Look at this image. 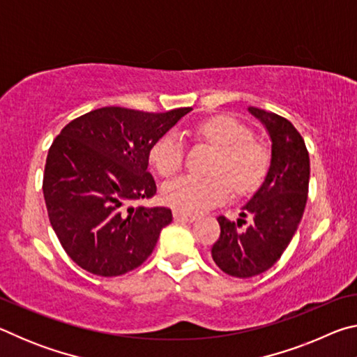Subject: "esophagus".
I'll list each match as a JSON object with an SVG mask.
<instances>
[{"mask_svg":"<svg viewBox=\"0 0 357 357\" xmlns=\"http://www.w3.org/2000/svg\"><path fill=\"white\" fill-rule=\"evenodd\" d=\"M173 217H174V220H183V222H195L197 220L195 214L181 213V211H173Z\"/></svg>","mask_w":357,"mask_h":357,"instance_id":"34e87169","label":"esophagus"}]
</instances>
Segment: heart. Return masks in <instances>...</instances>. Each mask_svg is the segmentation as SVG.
Returning <instances> with one entry per match:
<instances>
[{"instance_id":"b5f03b06","label":"heart","mask_w":357,"mask_h":357,"mask_svg":"<svg viewBox=\"0 0 357 357\" xmlns=\"http://www.w3.org/2000/svg\"><path fill=\"white\" fill-rule=\"evenodd\" d=\"M197 142L215 149L208 172L211 176H181L162 187V200L181 213L215 206L229 192L247 195L257 190L268 173L271 154L266 144L252 137V130L239 119L217 114L192 129ZM184 146L176 134H165L149 149V164L160 176L168 178L183 164Z\"/></svg>"}]
</instances>
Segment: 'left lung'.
I'll use <instances>...</instances> for the list:
<instances>
[{
	"label": "left lung",
	"mask_w": 357,
	"mask_h": 357,
	"mask_svg": "<svg viewBox=\"0 0 357 357\" xmlns=\"http://www.w3.org/2000/svg\"><path fill=\"white\" fill-rule=\"evenodd\" d=\"M271 138V164L263 184L243 206L241 219L220 215V238L211 255L223 273L247 279L273 268L293 239L309 192L310 159L294 126L279 114L249 107ZM249 216L244 229L243 219Z\"/></svg>",
	"instance_id": "8db88e82"
}]
</instances>
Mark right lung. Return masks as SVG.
<instances>
[{"instance_id": "1", "label": "right lung", "mask_w": 357, "mask_h": 357, "mask_svg": "<svg viewBox=\"0 0 357 357\" xmlns=\"http://www.w3.org/2000/svg\"><path fill=\"white\" fill-rule=\"evenodd\" d=\"M190 110L98 108L70 121L52 143L42 184L48 219L80 268L116 277L153 253L172 211L132 203L155 195L149 149Z\"/></svg>"}]
</instances>
